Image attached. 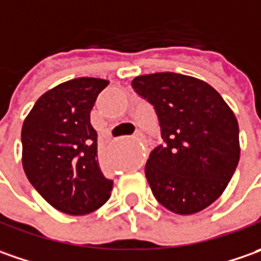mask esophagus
Here are the masks:
<instances>
[{
  "label": "esophagus",
  "mask_w": 261,
  "mask_h": 261,
  "mask_svg": "<svg viewBox=\"0 0 261 261\" xmlns=\"http://www.w3.org/2000/svg\"><path fill=\"white\" fill-rule=\"evenodd\" d=\"M134 137H136V139H137V140H141V139H143V134H141V133H140V131H137V133H136V136H134Z\"/></svg>",
  "instance_id": "34e87169"
}]
</instances>
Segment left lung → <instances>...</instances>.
Instances as JSON below:
<instances>
[{
	"instance_id": "1",
	"label": "left lung",
	"mask_w": 261,
	"mask_h": 261,
	"mask_svg": "<svg viewBox=\"0 0 261 261\" xmlns=\"http://www.w3.org/2000/svg\"><path fill=\"white\" fill-rule=\"evenodd\" d=\"M133 88L154 107L165 140L144 169L154 198L179 215L208 208L225 191L240 160L232 110L211 85L188 75H141Z\"/></svg>"
}]
</instances>
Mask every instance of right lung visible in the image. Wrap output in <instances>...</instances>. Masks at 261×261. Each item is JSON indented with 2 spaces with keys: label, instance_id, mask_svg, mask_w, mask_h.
<instances>
[{
  "label": "right lung",
  "instance_id": "1",
  "mask_svg": "<svg viewBox=\"0 0 261 261\" xmlns=\"http://www.w3.org/2000/svg\"><path fill=\"white\" fill-rule=\"evenodd\" d=\"M110 82L76 77L36 101L21 128L23 169L47 202L69 215H85L108 201L113 180L101 172L91 110Z\"/></svg>",
  "mask_w": 261,
  "mask_h": 261
}]
</instances>
